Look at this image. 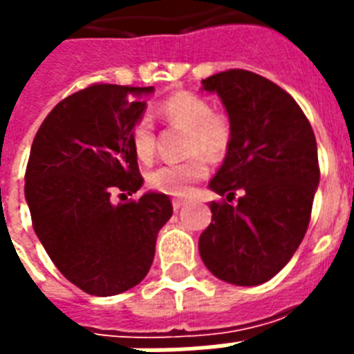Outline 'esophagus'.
Here are the masks:
<instances>
[{
  "mask_svg": "<svg viewBox=\"0 0 354 354\" xmlns=\"http://www.w3.org/2000/svg\"><path fill=\"white\" fill-rule=\"evenodd\" d=\"M189 202L187 200H172V209L174 211H180V209H183V207H185V205H187Z\"/></svg>",
  "mask_w": 354,
  "mask_h": 354,
  "instance_id": "34e87169",
  "label": "esophagus"
}]
</instances>
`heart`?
Segmentation results:
<instances>
[{"label":"heart","mask_w":354,"mask_h":354,"mask_svg":"<svg viewBox=\"0 0 354 354\" xmlns=\"http://www.w3.org/2000/svg\"><path fill=\"white\" fill-rule=\"evenodd\" d=\"M158 112L167 122L187 130L185 152L195 154L182 163H167L149 174V185L156 191L172 196H185L193 191V185L204 180L209 172L207 161L218 160L226 154L232 145L233 128L227 115L213 112L211 102L193 91H176L161 102ZM130 143L139 161L149 163L156 154L154 124L149 118L133 122L130 130Z\"/></svg>","instance_id":"obj_1"}]
</instances>
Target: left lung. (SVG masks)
I'll use <instances>...</instances> for the list:
<instances>
[{
	"label": "left lung",
	"instance_id": "obj_1",
	"mask_svg": "<svg viewBox=\"0 0 354 354\" xmlns=\"http://www.w3.org/2000/svg\"><path fill=\"white\" fill-rule=\"evenodd\" d=\"M221 97L232 122V145L209 189L235 206L211 202V224L198 252L211 274L239 286L272 279L307 233L319 183L313 127L283 88L246 69L202 80Z\"/></svg>",
	"mask_w": 354,
	"mask_h": 354
}]
</instances>
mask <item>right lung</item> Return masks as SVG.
Here are the masks:
<instances>
[{
	"label": "right lung",
	"instance_id": "add662e5",
	"mask_svg": "<svg viewBox=\"0 0 354 354\" xmlns=\"http://www.w3.org/2000/svg\"><path fill=\"white\" fill-rule=\"evenodd\" d=\"M154 88L93 84L66 97L30 147L25 200L32 227L60 274L91 296H115L149 274L171 198L145 193L113 204L112 191L143 185L130 143ZM124 196V194H121Z\"/></svg>",
	"mask_w": 354,
	"mask_h": 354
}]
</instances>
